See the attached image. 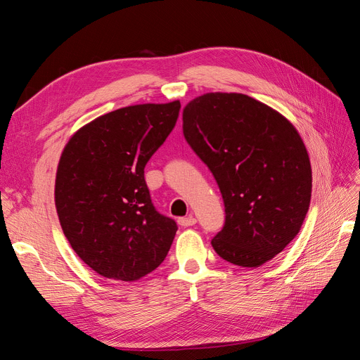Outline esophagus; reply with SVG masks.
I'll return each mask as SVG.
<instances>
[{
  "instance_id": "34e87169",
  "label": "esophagus",
  "mask_w": 360,
  "mask_h": 360,
  "mask_svg": "<svg viewBox=\"0 0 360 360\" xmlns=\"http://www.w3.org/2000/svg\"><path fill=\"white\" fill-rule=\"evenodd\" d=\"M179 224H180L181 226H192V225L197 224V219H195L193 216H188V217H180V219H179Z\"/></svg>"
}]
</instances>
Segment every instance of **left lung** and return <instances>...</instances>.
<instances>
[{"instance_id":"left-lung-1","label":"left lung","mask_w":360,"mask_h":360,"mask_svg":"<svg viewBox=\"0 0 360 360\" xmlns=\"http://www.w3.org/2000/svg\"><path fill=\"white\" fill-rule=\"evenodd\" d=\"M183 135L222 193L216 254L258 267L282 252L300 230L312 189L308 151L294 126L246 94L207 93L183 110Z\"/></svg>"}]
</instances>
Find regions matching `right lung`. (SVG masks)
<instances>
[{
  "instance_id": "obj_1",
  "label": "right lung",
  "mask_w": 360,
  "mask_h": 360,
  "mask_svg": "<svg viewBox=\"0 0 360 360\" xmlns=\"http://www.w3.org/2000/svg\"><path fill=\"white\" fill-rule=\"evenodd\" d=\"M180 102L120 108L64 147L56 205L64 236L86 266L136 281L165 259L177 224L151 202L144 168L177 123Z\"/></svg>"
}]
</instances>
